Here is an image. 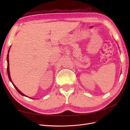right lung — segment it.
Masks as SVG:
<instances>
[{
    "instance_id": "add662e5",
    "label": "right lung",
    "mask_w": 130,
    "mask_h": 130,
    "mask_svg": "<svg viewBox=\"0 0 130 130\" xmlns=\"http://www.w3.org/2000/svg\"><path fill=\"white\" fill-rule=\"evenodd\" d=\"M9 52H10V49H9V52H8V54H7V74H8V76H9V80H10V81L12 82V84H13V86L14 87V88L16 89V90H17L18 91V92L20 94H21L22 95H23V96H27L26 95H25V94H23V93H22L20 90H19L18 88H17V87H16V86H15L14 84H13V83L12 82V80H11V77H10V70H9ZM29 98H30V97ZM32 99H34V98H32Z\"/></svg>"
}]
</instances>
